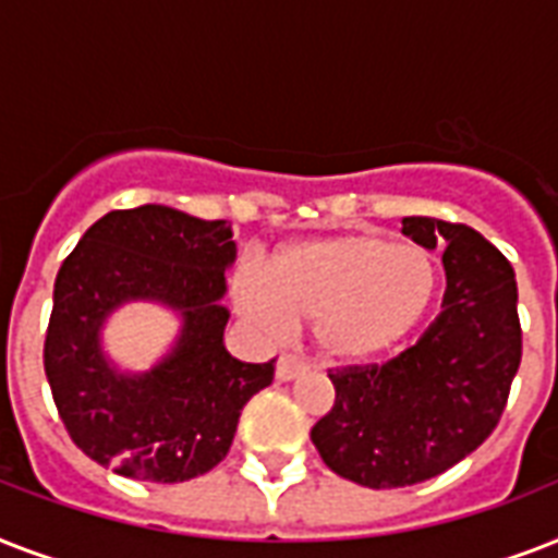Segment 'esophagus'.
<instances>
[{"label":"esophagus","mask_w":558,"mask_h":558,"mask_svg":"<svg viewBox=\"0 0 558 558\" xmlns=\"http://www.w3.org/2000/svg\"><path fill=\"white\" fill-rule=\"evenodd\" d=\"M310 371V365H306L304 359L292 356V353H283V356L278 359V367H275V376H278V381H292L298 379L301 373Z\"/></svg>","instance_id":"obj_1"}]
</instances>
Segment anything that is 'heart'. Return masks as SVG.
I'll use <instances>...</instances> for the list:
<instances>
[{
	"instance_id": "obj_1",
	"label": "heart",
	"mask_w": 558,
	"mask_h": 558,
	"mask_svg": "<svg viewBox=\"0 0 558 558\" xmlns=\"http://www.w3.org/2000/svg\"><path fill=\"white\" fill-rule=\"evenodd\" d=\"M440 287V260L425 245L339 234L287 245L271 260L269 280L243 271L236 306L269 332L313 324L324 359L356 365L411 336Z\"/></svg>"
}]
</instances>
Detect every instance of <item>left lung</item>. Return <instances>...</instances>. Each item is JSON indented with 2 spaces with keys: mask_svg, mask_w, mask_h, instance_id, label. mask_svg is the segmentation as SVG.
Segmentation results:
<instances>
[{
  "mask_svg": "<svg viewBox=\"0 0 558 558\" xmlns=\"http://www.w3.org/2000/svg\"><path fill=\"white\" fill-rule=\"evenodd\" d=\"M402 234L446 248L440 315L385 365L330 373L336 402L310 434L336 475L371 489L420 484L472 454L501 420L521 365L510 260L458 222L405 217Z\"/></svg>",
  "mask_w": 558,
  "mask_h": 558,
  "instance_id": "left-lung-1",
  "label": "left lung"
}]
</instances>
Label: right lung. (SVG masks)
<instances>
[{"label":"right lung","instance_id":"add662e5","mask_svg":"<svg viewBox=\"0 0 558 558\" xmlns=\"http://www.w3.org/2000/svg\"><path fill=\"white\" fill-rule=\"evenodd\" d=\"M231 234L226 219L168 205L109 210L57 271L46 376L69 437L100 466L153 484L205 475L231 449L245 402L275 379V359L248 365L222 341ZM133 300L183 322L174 348L142 374L118 372L102 350V324Z\"/></svg>","mask_w":558,"mask_h":558}]
</instances>
